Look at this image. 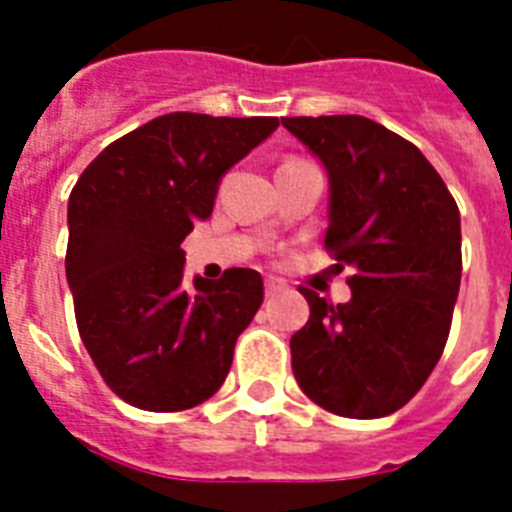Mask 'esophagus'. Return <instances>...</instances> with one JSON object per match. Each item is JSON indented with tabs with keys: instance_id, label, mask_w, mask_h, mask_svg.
Segmentation results:
<instances>
[{
	"instance_id": "esophagus-1",
	"label": "esophagus",
	"mask_w": 512,
	"mask_h": 512,
	"mask_svg": "<svg viewBox=\"0 0 512 512\" xmlns=\"http://www.w3.org/2000/svg\"><path fill=\"white\" fill-rule=\"evenodd\" d=\"M281 289H284V281L281 279H273V276L265 279V295H279Z\"/></svg>"
}]
</instances>
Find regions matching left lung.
Masks as SVG:
<instances>
[{
  "label": "left lung",
  "mask_w": 512,
  "mask_h": 512,
  "mask_svg": "<svg viewBox=\"0 0 512 512\" xmlns=\"http://www.w3.org/2000/svg\"><path fill=\"white\" fill-rule=\"evenodd\" d=\"M281 124L324 164V244L353 268L348 303L300 287L311 319L289 340L292 372L327 412L385 417L444 353L462 276L460 209L420 148L366 116Z\"/></svg>",
  "instance_id": "left-lung-1"
}]
</instances>
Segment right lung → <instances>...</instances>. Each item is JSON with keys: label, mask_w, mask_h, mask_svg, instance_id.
<instances>
[{"label": "right lung", "mask_w": 512, "mask_h": 512, "mask_svg": "<svg viewBox=\"0 0 512 512\" xmlns=\"http://www.w3.org/2000/svg\"><path fill=\"white\" fill-rule=\"evenodd\" d=\"M279 119L175 111L103 148L68 199L66 279L100 377L127 404L183 412L215 396L263 276L231 268L183 284V239L215 207L220 177Z\"/></svg>", "instance_id": "1"}]
</instances>
